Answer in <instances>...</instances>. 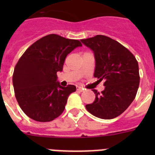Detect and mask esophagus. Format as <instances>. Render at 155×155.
<instances>
[{
	"label": "esophagus",
	"instance_id": "1",
	"mask_svg": "<svg viewBox=\"0 0 155 155\" xmlns=\"http://www.w3.org/2000/svg\"><path fill=\"white\" fill-rule=\"evenodd\" d=\"M77 90L79 91H83L84 90V87H80V86H77Z\"/></svg>",
	"mask_w": 155,
	"mask_h": 155
}]
</instances>
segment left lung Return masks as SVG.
<instances>
[{
  "label": "left lung",
  "instance_id": "8db88e82",
  "mask_svg": "<svg viewBox=\"0 0 155 155\" xmlns=\"http://www.w3.org/2000/svg\"><path fill=\"white\" fill-rule=\"evenodd\" d=\"M81 41L94 52V77L98 81L105 80V90L99 93L92 89L95 99L86 105V109L98 118H116L136 97L140 84L137 61L125 46L105 35H97Z\"/></svg>",
  "mask_w": 155,
  "mask_h": 155
}]
</instances>
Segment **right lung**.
Listing matches in <instances>:
<instances>
[{"label":"right lung","instance_id":"1","mask_svg":"<svg viewBox=\"0 0 155 155\" xmlns=\"http://www.w3.org/2000/svg\"><path fill=\"white\" fill-rule=\"evenodd\" d=\"M81 46L77 39L50 34L31 44L20 57L12 81L18 103L29 118L50 122L62 114L76 87L60 85L57 73L62 71L68 54Z\"/></svg>","mask_w":155,"mask_h":155}]
</instances>
